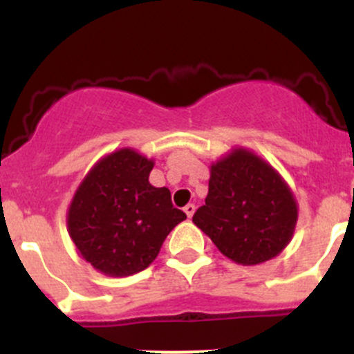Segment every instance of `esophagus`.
<instances>
[{
  "label": "esophagus",
  "mask_w": 354,
  "mask_h": 354,
  "mask_svg": "<svg viewBox=\"0 0 354 354\" xmlns=\"http://www.w3.org/2000/svg\"><path fill=\"white\" fill-rule=\"evenodd\" d=\"M183 210H185V214H187L188 219H192V216H194V214H195V205H194V203H188V205L185 207Z\"/></svg>",
  "instance_id": "1"
}]
</instances>
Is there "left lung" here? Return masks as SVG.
Segmentation results:
<instances>
[{
    "label": "left lung",
    "instance_id": "8db88e82",
    "mask_svg": "<svg viewBox=\"0 0 354 354\" xmlns=\"http://www.w3.org/2000/svg\"><path fill=\"white\" fill-rule=\"evenodd\" d=\"M298 202L279 171L246 147H234L210 164L209 194L194 224L224 257L259 266L289 245Z\"/></svg>",
    "mask_w": 354,
    "mask_h": 354
}]
</instances>
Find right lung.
Returning a JSON list of instances; mask_svg holds the SVG:
<instances>
[{
    "mask_svg": "<svg viewBox=\"0 0 354 354\" xmlns=\"http://www.w3.org/2000/svg\"><path fill=\"white\" fill-rule=\"evenodd\" d=\"M154 159L131 147L102 156L71 197L68 234L97 272L127 277L147 269L167 234L187 219L166 187H152Z\"/></svg>",
    "mask_w": 354,
    "mask_h": 354,
    "instance_id": "1",
    "label": "right lung"
}]
</instances>
